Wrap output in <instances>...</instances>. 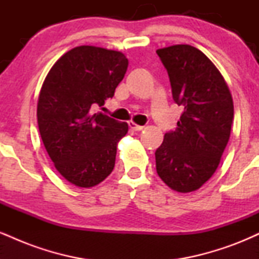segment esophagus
<instances>
[{
  "label": "esophagus",
  "instance_id": "34e87169",
  "mask_svg": "<svg viewBox=\"0 0 259 259\" xmlns=\"http://www.w3.org/2000/svg\"><path fill=\"white\" fill-rule=\"evenodd\" d=\"M129 126H130V129L134 130V132H141V130L145 127V126H142V125H139V124L134 123V121H130Z\"/></svg>",
  "mask_w": 259,
  "mask_h": 259
}]
</instances>
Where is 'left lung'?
I'll return each mask as SVG.
<instances>
[{"label": "left lung", "mask_w": 259, "mask_h": 259, "mask_svg": "<svg viewBox=\"0 0 259 259\" xmlns=\"http://www.w3.org/2000/svg\"><path fill=\"white\" fill-rule=\"evenodd\" d=\"M173 99L184 108L175 132L156 151L159 178L171 190H198L214 174L230 138L234 103L227 81L203 52L190 45L157 50Z\"/></svg>", "instance_id": "left-lung-1"}]
</instances>
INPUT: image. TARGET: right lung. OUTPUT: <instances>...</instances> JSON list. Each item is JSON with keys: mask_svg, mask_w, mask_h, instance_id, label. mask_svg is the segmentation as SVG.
I'll list each match as a JSON object with an SVG mask.
<instances>
[{"mask_svg": "<svg viewBox=\"0 0 259 259\" xmlns=\"http://www.w3.org/2000/svg\"><path fill=\"white\" fill-rule=\"evenodd\" d=\"M127 64L124 53L84 45L64 53L45 78L38 130L56 169L73 185H99L114 168L117 145L129 126L94 108L114 96Z\"/></svg>", "mask_w": 259, "mask_h": 259, "instance_id": "1", "label": "right lung"}]
</instances>
